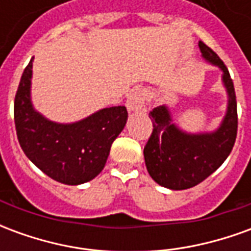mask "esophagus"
<instances>
[{
    "instance_id": "34e87169",
    "label": "esophagus",
    "mask_w": 251,
    "mask_h": 251,
    "mask_svg": "<svg viewBox=\"0 0 251 251\" xmlns=\"http://www.w3.org/2000/svg\"><path fill=\"white\" fill-rule=\"evenodd\" d=\"M145 103H147V99L144 93L140 88H136L129 94L126 106L129 111H141V110H145Z\"/></svg>"
}]
</instances>
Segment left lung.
<instances>
[{"label": "left lung", "mask_w": 251, "mask_h": 251, "mask_svg": "<svg viewBox=\"0 0 251 251\" xmlns=\"http://www.w3.org/2000/svg\"><path fill=\"white\" fill-rule=\"evenodd\" d=\"M203 57L223 71V82L228 93V107L222 126L211 134H187L171 122L165 106L149 113L153 130L144 148L149 175L163 187L187 189L195 187L221 167L231 153L237 140V97L230 72L210 47L199 41Z\"/></svg>", "instance_id": "1"}]
</instances>
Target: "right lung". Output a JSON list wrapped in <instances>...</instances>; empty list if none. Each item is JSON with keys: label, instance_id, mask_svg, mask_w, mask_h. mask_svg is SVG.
I'll list each match as a JSON object with an SVG mask.
<instances>
[{"label": "right lung", "instance_id": "obj_1", "mask_svg": "<svg viewBox=\"0 0 251 251\" xmlns=\"http://www.w3.org/2000/svg\"><path fill=\"white\" fill-rule=\"evenodd\" d=\"M32 62L25 67L14 98V125L20 147L36 167L59 183L77 185L102 172L110 148L127 120L125 106L99 110L71 125L36 113L30 103Z\"/></svg>", "mask_w": 251, "mask_h": 251}]
</instances>
